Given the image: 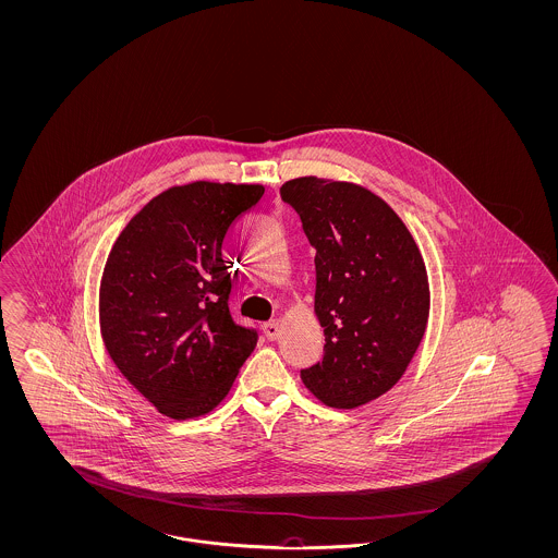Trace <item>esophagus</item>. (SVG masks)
Wrapping results in <instances>:
<instances>
[{
	"label": "esophagus",
	"instance_id": "esophagus-1",
	"mask_svg": "<svg viewBox=\"0 0 558 558\" xmlns=\"http://www.w3.org/2000/svg\"><path fill=\"white\" fill-rule=\"evenodd\" d=\"M264 333H266V338L270 339V341L280 338V325H278V322L264 323Z\"/></svg>",
	"mask_w": 558,
	"mask_h": 558
}]
</instances>
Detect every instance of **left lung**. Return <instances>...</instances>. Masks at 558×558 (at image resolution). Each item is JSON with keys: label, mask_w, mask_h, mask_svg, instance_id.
Here are the masks:
<instances>
[{"label": "left lung", "mask_w": 558, "mask_h": 558, "mask_svg": "<svg viewBox=\"0 0 558 558\" xmlns=\"http://www.w3.org/2000/svg\"><path fill=\"white\" fill-rule=\"evenodd\" d=\"M280 194L317 252L315 315L325 354L301 371L304 387L327 407L366 405L401 380L425 336L429 282L422 252L368 187L304 175Z\"/></svg>", "instance_id": "8db88e82"}]
</instances>
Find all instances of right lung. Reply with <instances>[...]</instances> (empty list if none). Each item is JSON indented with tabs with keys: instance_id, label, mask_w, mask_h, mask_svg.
I'll use <instances>...</instances> for the list:
<instances>
[{
	"instance_id": "right-lung-1",
	"label": "right lung",
	"mask_w": 558,
	"mask_h": 558,
	"mask_svg": "<svg viewBox=\"0 0 558 558\" xmlns=\"http://www.w3.org/2000/svg\"><path fill=\"white\" fill-rule=\"evenodd\" d=\"M262 184L190 182L145 204L114 241L100 280L106 352L159 413L192 420L229 395L257 333L229 313L222 239Z\"/></svg>"
}]
</instances>
